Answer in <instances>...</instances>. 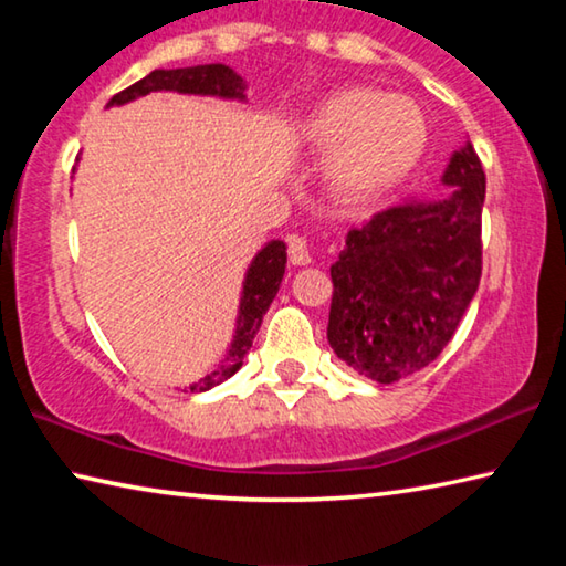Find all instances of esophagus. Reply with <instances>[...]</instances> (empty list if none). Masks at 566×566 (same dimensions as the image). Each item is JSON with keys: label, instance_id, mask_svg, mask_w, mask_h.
Segmentation results:
<instances>
[{"label": "esophagus", "instance_id": "34e87169", "mask_svg": "<svg viewBox=\"0 0 566 566\" xmlns=\"http://www.w3.org/2000/svg\"><path fill=\"white\" fill-rule=\"evenodd\" d=\"M286 247H290V262L296 266H306L312 264V252H310V244H306L304 237H290L286 239Z\"/></svg>", "mask_w": 566, "mask_h": 566}]
</instances>
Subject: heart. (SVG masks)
Instances as JSON below:
<instances>
[{
    "label": "heart",
    "mask_w": 566,
    "mask_h": 566,
    "mask_svg": "<svg viewBox=\"0 0 566 566\" xmlns=\"http://www.w3.org/2000/svg\"><path fill=\"white\" fill-rule=\"evenodd\" d=\"M306 147L324 151V185L337 205L354 207L399 185L427 147V124L415 104L371 87H347L306 117Z\"/></svg>",
    "instance_id": "1"
}]
</instances>
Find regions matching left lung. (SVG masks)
<instances>
[{
  "label": "left lung",
  "mask_w": 566,
  "mask_h": 566,
  "mask_svg": "<svg viewBox=\"0 0 566 566\" xmlns=\"http://www.w3.org/2000/svg\"><path fill=\"white\" fill-rule=\"evenodd\" d=\"M442 181L444 197L409 199L352 227L332 264L327 339L342 361L379 385L442 354L482 276L486 177L469 142Z\"/></svg>",
  "instance_id": "obj_1"
}]
</instances>
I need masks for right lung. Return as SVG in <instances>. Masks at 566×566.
I'll list each match as a JSON object with an SVG mask.
<instances>
[{
  "label": "right lung",
  "mask_w": 566,
  "mask_h": 566,
  "mask_svg": "<svg viewBox=\"0 0 566 566\" xmlns=\"http://www.w3.org/2000/svg\"><path fill=\"white\" fill-rule=\"evenodd\" d=\"M247 84L234 70L227 64H199V66H185V70H155L149 72L145 80L134 82L132 87L114 94L107 107L114 104H127L137 97H145L149 92H179V94H205V97H222V99H244ZM286 266V247L280 239H274L266 247L260 249L249 264L244 276L242 302H239V317H237V332L229 347L224 361L191 385L189 391H207L217 387L242 367L244 354L252 347L256 332L262 327V319L266 310H270L272 300L280 290L282 276Z\"/></svg>",
  "instance_id": "obj_1"
}]
</instances>
